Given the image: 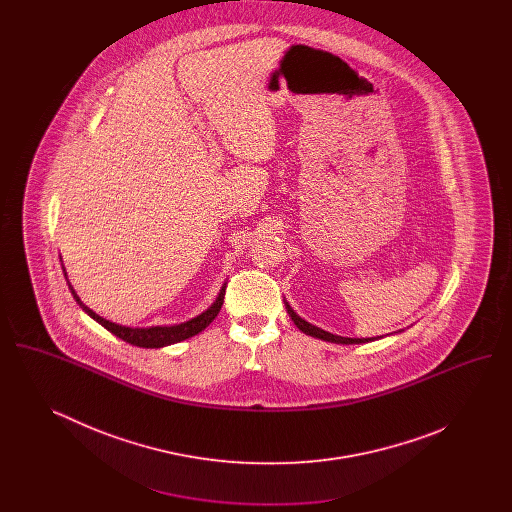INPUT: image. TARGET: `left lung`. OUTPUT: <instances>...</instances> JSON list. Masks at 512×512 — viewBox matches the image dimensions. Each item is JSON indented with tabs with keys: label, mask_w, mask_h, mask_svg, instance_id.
<instances>
[{
	"label": "left lung",
	"mask_w": 512,
	"mask_h": 512,
	"mask_svg": "<svg viewBox=\"0 0 512 512\" xmlns=\"http://www.w3.org/2000/svg\"><path fill=\"white\" fill-rule=\"evenodd\" d=\"M284 305H286V311H288V315L293 320V324L303 332V334H307V336H311V338H318V340L330 341V343H341V345H353V343H368V341H376L382 340L384 336H376V338H343V336H338V334H332V332H326V330H322V328H318L315 324H311V322H307L305 318L299 317L295 311L292 309V305L288 303V301H284ZM399 332H403V330H399ZM393 334H397V332H393ZM390 336V334H388Z\"/></svg>",
	"instance_id": "8db88e82"
}]
</instances>
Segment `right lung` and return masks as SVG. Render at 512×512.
Listing matches in <instances>:
<instances>
[{"mask_svg": "<svg viewBox=\"0 0 512 512\" xmlns=\"http://www.w3.org/2000/svg\"><path fill=\"white\" fill-rule=\"evenodd\" d=\"M61 267H63V261H61ZM65 272V278H67V270L63 267ZM67 284H69V290L73 293L76 303L80 305V309L88 315V317L94 318L96 322H99L105 330H109L113 336L121 338V340L130 343V345H138V347H147V349H153V347H167L172 343H178V341L188 340L195 334H199L201 330H205L215 317L219 315L220 307L224 303V292H226V282L222 284L217 299L211 303L209 309H205L201 315L190 318L182 324H174V326H151V328H130V326H122V324H115L107 318L99 317L98 313H94L88 305H84L78 297V293L74 292L73 284L69 282L67 278Z\"/></svg>", "mask_w": 512, "mask_h": 512, "instance_id": "right-lung-1", "label": "right lung"}]
</instances>
